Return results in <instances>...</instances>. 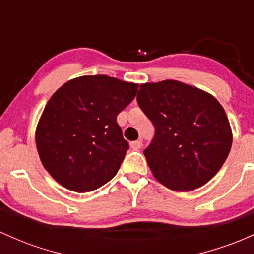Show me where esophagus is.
<instances>
[{"instance_id":"obj_1","label":"esophagus","mask_w":254,"mask_h":254,"mask_svg":"<svg viewBox=\"0 0 254 254\" xmlns=\"http://www.w3.org/2000/svg\"><path fill=\"white\" fill-rule=\"evenodd\" d=\"M129 145L133 150H139L142 146V142L141 140H135V141H130Z\"/></svg>"}]
</instances>
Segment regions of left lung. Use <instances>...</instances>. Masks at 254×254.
I'll return each mask as SVG.
<instances>
[{"mask_svg":"<svg viewBox=\"0 0 254 254\" xmlns=\"http://www.w3.org/2000/svg\"><path fill=\"white\" fill-rule=\"evenodd\" d=\"M136 101L156 130L144 151L152 175L179 192L211 180L233 142L229 120L217 99L192 85L163 80L141 84Z\"/></svg>","mask_w":254,"mask_h":254,"instance_id":"1","label":"left lung"}]
</instances>
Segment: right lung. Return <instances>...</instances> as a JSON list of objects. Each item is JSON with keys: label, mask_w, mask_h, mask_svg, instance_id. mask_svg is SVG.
<instances>
[{"label": "right lung", "mask_w": 254, "mask_h": 254, "mask_svg": "<svg viewBox=\"0 0 254 254\" xmlns=\"http://www.w3.org/2000/svg\"><path fill=\"white\" fill-rule=\"evenodd\" d=\"M138 84L108 75H84L50 97L36 129L43 167L79 193L99 189L118 173L128 142L116 116L134 99Z\"/></svg>", "instance_id": "1"}]
</instances>
